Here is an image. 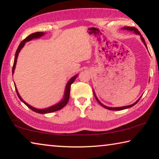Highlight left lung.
I'll return each mask as SVG.
<instances>
[{
	"instance_id": "8db88e82",
	"label": "left lung",
	"mask_w": 159,
	"mask_h": 159,
	"mask_svg": "<svg viewBox=\"0 0 159 159\" xmlns=\"http://www.w3.org/2000/svg\"><path fill=\"white\" fill-rule=\"evenodd\" d=\"M123 29H126V30H128V31H134L135 34H138V35H140V37H141V39H142V42L144 43V44L145 45V46H146V47L147 48L146 43H145V41H144V38L142 36L141 34L139 33V31L138 30V29H137L135 27H132V26H125V27L123 28ZM93 93H94V95H95V98H96V99H97V101L98 102V103H99V104H100V105H102V107H104V108H106V109H109V110H113V111H120V110H123V109H125L130 108V107H133V106L134 105V104H136L137 103H138V101L139 100V99H140V98H139V99H138V100H137L135 102H134V103H133V104H130V105H128V106H125V107H107V106H105V105H104V104H102L101 103V102H99V100L98 99V98H97V97H96L95 94V92H94V91H93Z\"/></svg>"
}]
</instances>
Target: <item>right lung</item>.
<instances>
[{"mask_svg":"<svg viewBox=\"0 0 159 159\" xmlns=\"http://www.w3.org/2000/svg\"><path fill=\"white\" fill-rule=\"evenodd\" d=\"M45 34L43 32H36V33H34V34H31L29 35V36H27L26 38L25 39H24L20 43V45H19V47L17 48V51H16V53H15V60H14V64H13V66H12V74H14V71H15V66H16V63H17V57H18V55L19 53H20V50L21 48H22L24 46H25V43L28 42V41H31L32 39H38V38H40L42 36H43ZM78 75H76V76H74V77H72L71 79L69 80V82L67 83V84L66 85V88H65V91H64V98L61 99V100L59 102V103L55 104V105H53L52 107H48V108L46 109H36L35 108V107H31V105H29V104L26 103L25 101L23 100L22 99L20 95V94H19L17 88H16V85H15V90H16V92H17V94L18 95V98L20 99V100L24 102L26 106H27L29 109H31L32 111H34L36 113H39V114H47V113H51V112H54V111H58V110H60L61 109H62L63 107H65L66 105V104L68 103L69 102V95H70V89H71V85L74 82V80H76V79L77 78Z\"/></svg>","mask_w":159,"mask_h":159,"instance_id":"1","label":"right lung"}]
</instances>
